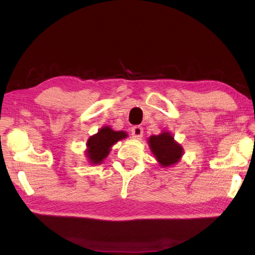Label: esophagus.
I'll return each mask as SVG.
<instances>
[{"instance_id":"1","label":"esophagus","mask_w":255,"mask_h":255,"mask_svg":"<svg viewBox=\"0 0 255 255\" xmlns=\"http://www.w3.org/2000/svg\"><path fill=\"white\" fill-rule=\"evenodd\" d=\"M143 134V129L140 126H134L131 128V136L134 139H140Z\"/></svg>"}]
</instances>
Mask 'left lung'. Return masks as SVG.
Here are the masks:
<instances>
[{
    "label": "left lung",
    "mask_w": 255,
    "mask_h": 255,
    "mask_svg": "<svg viewBox=\"0 0 255 255\" xmlns=\"http://www.w3.org/2000/svg\"><path fill=\"white\" fill-rule=\"evenodd\" d=\"M148 144L155 160L162 167H169L178 163L184 154L183 147L175 141L170 131L164 130L159 134L150 136Z\"/></svg>",
    "instance_id": "left-lung-1"
}]
</instances>
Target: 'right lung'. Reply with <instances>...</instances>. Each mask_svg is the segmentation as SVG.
<instances>
[{
  "label": "right lung",
  "mask_w": 255,
  "mask_h": 255,
  "mask_svg": "<svg viewBox=\"0 0 255 255\" xmlns=\"http://www.w3.org/2000/svg\"><path fill=\"white\" fill-rule=\"evenodd\" d=\"M127 137L126 131H115L110 126L102 127L86 141L85 155L88 162L92 165L102 164L104 159L110 154L113 145L119 140L126 139Z\"/></svg>",
  "instance_id": "add662e5"
}]
</instances>
